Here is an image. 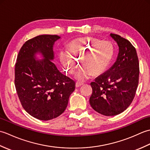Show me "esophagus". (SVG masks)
I'll list each match as a JSON object with an SVG mask.
<instances>
[{
  "instance_id": "esophagus-1",
  "label": "esophagus",
  "mask_w": 150,
  "mask_h": 150,
  "mask_svg": "<svg viewBox=\"0 0 150 150\" xmlns=\"http://www.w3.org/2000/svg\"><path fill=\"white\" fill-rule=\"evenodd\" d=\"M84 84L83 83H81V82H76V84H75V86L77 87V88H78V87H80V86H81L82 85H83Z\"/></svg>"
}]
</instances>
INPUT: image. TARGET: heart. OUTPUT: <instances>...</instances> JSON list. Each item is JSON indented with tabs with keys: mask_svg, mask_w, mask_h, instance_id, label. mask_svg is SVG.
I'll return each instance as SVG.
<instances>
[{
	"mask_svg": "<svg viewBox=\"0 0 150 150\" xmlns=\"http://www.w3.org/2000/svg\"><path fill=\"white\" fill-rule=\"evenodd\" d=\"M114 46L109 40L93 37L73 40L69 45V52L62 50L60 58L65 71L72 74L81 61L82 68L75 75L79 81H85L92 74L100 75L106 71L114 55Z\"/></svg>",
	"mask_w": 150,
	"mask_h": 150,
	"instance_id": "obj_1",
	"label": "heart"
}]
</instances>
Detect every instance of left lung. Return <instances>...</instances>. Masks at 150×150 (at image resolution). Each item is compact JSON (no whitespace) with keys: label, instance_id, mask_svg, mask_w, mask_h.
<instances>
[{"label":"left lung","instance_id":"1","mask_svg":"<svg viewBox=\"0 0 150 150\" xmlns=\"http://www.w3.org/2000/svg\"><path fill=\"white\" fill-rule=\"evenodd\" d=\"M119 46L114 64L91 82V106L106 116L123 112L134 98L139 84V62L136 50L131 42L119 35L111 33Z\"/></svg>","mask_w":150,"mask_h":150}]
</instances>
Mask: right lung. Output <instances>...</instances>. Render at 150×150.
<instances>
[{"mask_svg":"<svg viewBox=\"0 0 150 150\" xmlns=\"http://www.w3.org/2000/svg\"><path fill=\"white\" fill-rule=\"evenodd\" d=\"M60 37L42 35L22 46L15 67V86L22 107L42 120L55 119L65 111L75 82L63 75L52 61L53 45ZM40 53L43 59L37 60Z\"/></svg>","mask_w":150,"mask_h":150,"instance_id":"1","label":"right lung"}]
</instances>
